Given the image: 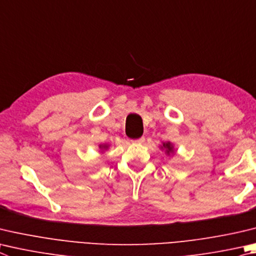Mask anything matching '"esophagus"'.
<instances>
[{
  "label": "esophagus",
  "instance_id": "1",
  "mask_svg": "<svg viewBox=\"0 0 256 256\" xmlns=\"http://www.w3.org/2000/svg\"><path fill=\"white\" fill-rule=\"evenodd\" d=\"M144 141H146V138L142 136L140 138H136V140H132V143H136V144H141L143 143Z\"/></svg>",
  "mask_w": 256,
  "mask_h": 256
}]
</instances>
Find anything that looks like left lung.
I'll list each match as a JSON object with an SVG mask.
<instances>
[{
	"mask_svg": "<svg viewBox=\"0 0 256 256\" xmlns=\"http://www.w3.org/2000/svg\"><path fill=\"white\" fill-rule=\"evenodd\" d=\"M161 148H162V150H164V152H166L168 156H170L171 153L174 152V146H172V143H171V142H164V143H162Z\"/></svg>",
	"mask_w": 256,
	"mask_h": 256,
	"instance_id": "1",
	"label": "left lung"
}]
</instances>
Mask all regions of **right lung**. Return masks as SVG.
Returning <instances> with one entry per match:
<instances>
[{"mask_svg":"<svg viewBox=\"0 0 256 256\" xmlns=\"http://www.w3.org/2000/svg\"><path fill=\"white\" fill-rule=\"evenodd\" d=\"M100 148L102 151H105V150H108V144H100Z\"/></svg>","mask_w":256,"mask_h":256,"instance_id":"add662e5","label":"right lung"}]
</instances>
